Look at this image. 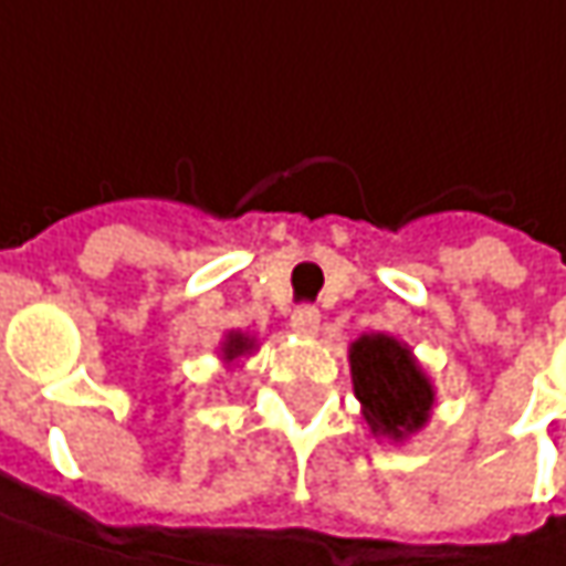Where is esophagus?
Wrapping results in <instances>:
<instances>
[{
    "instance_id": "obj_1",
    "label": "esophagus",
    "mask_w": 566,
    "mask_h": 566,
    "mask_svg": "<svg viewBox=\"0 0 566 566\" xmlns=\"http://www.w3.org/2000/svg\"><path fill=\"white\" fill-rule=\"evenodd\" d=\"M317 327H321V312H317V308H312V305H302V308H295L293 312L295 334H302V337H312V334H317Z\"/></svg>"
}]
</instances>
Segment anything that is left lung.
I'll use <instances>...</instances> for the list:
<instances>
[{"label": "left lung", "mask_w": 566, "mask_h": 566, "mask_svg": "<svg viewBox=\"0 0 566 566\" xmlns=\"http://www.w3.org/2000/svg\"><path fill=\"white\" fill-rule=\"evenodd\" d=\"M353 390L375 438L406 441L434 406V387L424 378L412 349L387 334H361L349 346Z\"/></svg>", "instance_id": "left-lung-1"}]
</instances>
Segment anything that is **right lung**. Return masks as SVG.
I'll list each match as a JSON object with an SVG mask.
<instances>
[{"label": "right lung", "instance_id": "right-lung-1", "mask_svg": "<svg viewBox=\"0 0 566 566\" xmlns=\"http://www.w3.org/2000/svg\"><path fill=\"white\" fill-rule=\"evenodd\" d=\"M223 359L227 361H235L239 356H249L251 349H254V339L249 337V334H239V331H232V334H227V339H223Z\"/></svg>", "mask_w": 566, "mask_h": 566}]
</instances>
